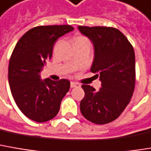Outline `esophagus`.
I'll list each match as a JSON object with an SVG mask.
<instances>
[{
	"instance_id": "34e87169",
	"label": "esophagus",
	"mask_w": 151,
	"mask_h": 151,
	"mask_svg": "<svg viewBox=\"0 0 151 151\" xmlns=\"http://www.w3.org/2000/svg\"><path fill=\"white\" fill-rule=\"evenodd\" d=\"M79 85L77 83V82H71V87L73 88V87H76V86H78Z\"/></svg>"
}]
</instances>
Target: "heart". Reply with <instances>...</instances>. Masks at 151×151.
<instances>
[{
	"label": "heart",
	"mask_w": 151,
	"mask_h": 151,
	"mask_svg": "<svg viewBox=\"0 0 151 151\" xmlns=\"http://www.w3.org/2000/svg\"><path fill=\"white\" fill-rule=\"evenodd\" d=\"M74 42H75V45H77V44L83 43V42H89V40L86 37L81 36V35H78V36H77L75 39H74Z\"/></svg>",
	"instance_id": "1"
}]
</instances>
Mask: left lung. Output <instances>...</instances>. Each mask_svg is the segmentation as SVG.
Instances as JSON below:
<instances>
[{"instance_id":"left-lung-1","label":"left lung","mask_w":151,"mask_h":151,"mask_svg":"<svg viewBox=\"0 0 151 151\" xmlns=\"http://www.w3.org/2000/svg\"><path fill=\"white\" fill-rule=\"evenodd\" d=\"M78 28L93 44L91 72L98 73L101 81L99 91L88 85L82 86L85 97L80 102V111L91 123L105 124L121 115L132 97L136 81L134 49L116 28L84 26Z\"/></svg>"}]
</instances>
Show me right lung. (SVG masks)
Instances as JSON below:
<instances>
[{
  "label": "right lung",
  "instance_id": "add662e5",
  "mask_svg": "<svg viewBox=\"0 0 151 151\" xmlns=\"http://www.w3.org/2000/svg\"><path fill=\"white\" fill-rule=\"evenodd\" d=\"M73 30L69 25L36 27L21 37L13 51L8 65L11 92L21 112L35 122L56 116L70 89L69 80H42L40 72L51 59L55 41Z\"/></svg>",
  "mask_w": 151,
  "mask_h": 151
}]
</instances>
